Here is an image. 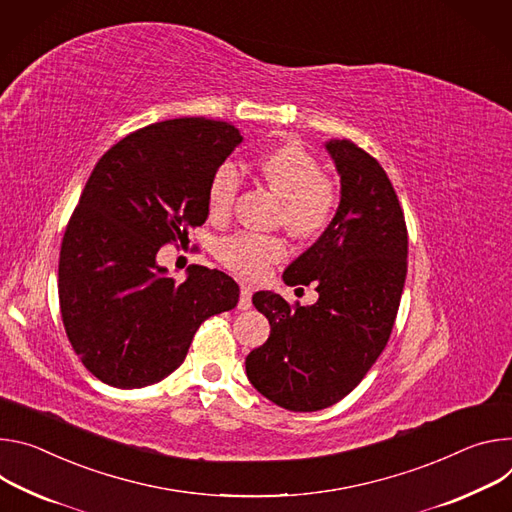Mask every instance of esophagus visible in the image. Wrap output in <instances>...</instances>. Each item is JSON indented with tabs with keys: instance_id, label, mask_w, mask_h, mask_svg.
Here are the masks:
<instances>
[{
	"instance_id": "34e87169",
	"label": "esophagus",
	"mask_w": 512,
	"mask_h": 512,
	"mask_svg": "<svg viewBox=\"0 0 512 512\" xmlns=\"http://www.w3.org/2000/svg\"><path fill=\"white\" fill-rule=\"evenodd\" d=\"M238 307L242 311L252 307V287L248 285V282H240V301H238Z\"/></svg>"
}]
</instances>
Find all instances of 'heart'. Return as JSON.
I'll list each match as a JSON object with an SVG mask.
<instances>
[{
	"instance_id": "1",
	"label": "heart",
	"mask_w": 512,
	"mask_h": 512,
	"mask_svg": "<svg viewBox=\"0 0 512 512\" xmlns=\"http://www.w3.org/2000/svg\"><path fill=\"white\" fill-rule=\"evenodd\" d=\"M258 175L282 199V221L299 238H317L331 225L339 191L321 175V166L299 144H280L256 160ZM240 173L232 162L219 164L207 183V211L213 219L230 215L240 191ZM285 238L238 232L217 244V258L238 274L258 278L287 256Z\"/></svg>"
}]
</instances>
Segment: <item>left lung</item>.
Instances as JSON below:
<instances>
[{"mask_svg": "<svg viewBox=\"0 0 512 512\" xmlns=\"http://www.w3.org/2000/svg\"><path fill=\"white\" fill-rule=\"evenodd\" d=\"M342 183L331 225L282 274L311 285L315 305L291 307L270 291L252 297L266 315V344L246 358L254 388L295 413L321 411L350 394L382 354L407 278L405 213L374 156L350 140L325 144Z\"/></svg>", "mask_w": 512, "mask_h": 512, "instance_id": "1", "label": "left lung"}]
</instances>
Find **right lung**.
I'll return each instance as SVG.
<instances>
[{"label": "right lung", "instance_id": "add662e5", "mask_svg": "<svg viewBox=\"0 0 512 512\" xmlns=\"http://www.w3.org/2000/svg\"><path fill=\"white\" fill-rule=\"evenodd\" d=\"M240 142L227 122L179 118L128 134L95 164L65 230L59 301L75 354L101 382H160L207 317L238 305L232 276L193 264L177 282L156 254L205 223L207 183Z\"/></svg>", "mask_w": 512, "mask_h": 512}]
</instances>
